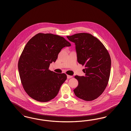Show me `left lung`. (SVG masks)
<instances>
[{"instance_id":"left-lung-1","label":"left lung","mask_w":131,"mask_h":131,"mask_svg":"<svg viewBox=\"0 0 131 131\" xmlns=\"http://www.w3.org/2000/svg\"><path fill=\"white\" fill-rule=\"evenodd\" d=\"M67 43L61 36L39 33L25 45L18 69L23 87L32 99L47 102L56 97L66 75L50 71L49 67Z\"/></svg>"}]
</instances>
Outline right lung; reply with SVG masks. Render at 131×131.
Returning <instances> with one entry per match:
<instances>
[{
    "instance_id": "1",
    "label": "right lung",
    "mask_w": 131,
    "mask_h": 131,
    "mask_svg": "<svg viewBox=\"0 0 131 131\" xmlns=\"http://www.w3.org/2000/svg\"><path fill=\"white\" fill-rule=\"evenodd\" d=\"M75 43L78 62L85 68V75L78 77L79 84L74 90L77 97L91 101L98 98L107 85L111 68L110 56L104 45L97 38L87 33L68 37Z\"/></svg>"
}]
</instances>
